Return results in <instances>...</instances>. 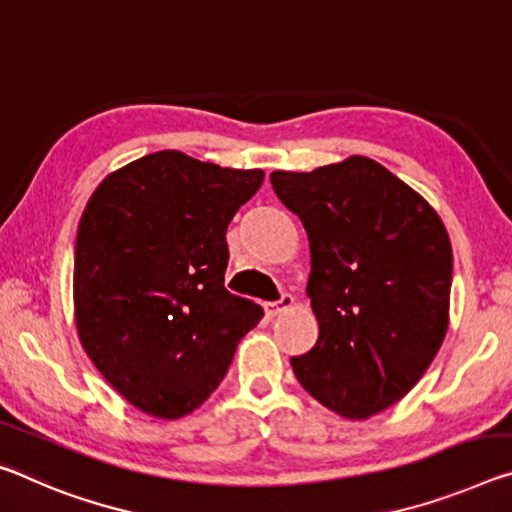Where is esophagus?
<instances>
[{"instance_id":"esophagus-1","label":"esophagus","mask_w":512,"mask_h":512,"mask_svg":"<svg viewBox=\"0 0 512 512\" xmlns=\"http://www.w3.org/2000/svg\"><path fill=\"white\" fill-rule=\"evenodd\" d=\"M291 305H294V298H291L289 294H282L280 300H273V303H264V312H266V316H278L285 310H289Z\"/></svg>"}]
</instances>
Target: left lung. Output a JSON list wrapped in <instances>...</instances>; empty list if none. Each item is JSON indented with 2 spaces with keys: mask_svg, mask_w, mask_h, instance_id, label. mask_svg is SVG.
I'll return each mask as SVG.
<instances>
[{
  "mask_svg": "<svg viewBox=\"0 0 512 512\" xmlns=\"http://www.w3.org/2000/svg\"><path fill=\"white\" fill-rule=\"evenodd\" d=\"M275 196L303 223L319 321L298 383L346 419H367L419 383L449 328L453 253L442 218L369 157L312 173H271Z\"/></svg>",
  "mask_w": 512,
  "mask_h": 512,
  "instance_id": "left-lung-1",
  "label": "left lung"
}]
</instances>
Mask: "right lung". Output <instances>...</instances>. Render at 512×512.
I'll return each mask as SVG.
<instances>
[{
    "instance_id": "obj_1",
    "label": "right lung",
    "mask_w": 512,
    "mask_h": 512,
    "mask_svg": "<svg viewBox=\"0 0 512 512\" xmlns=\"http://www.w3.org/2000/svg\"><path fill=\"white\" fill-rule=\"evenodd\" d=\"M264 170L177 150L145 154L93 191L75 241L79 342L120 396L180 419L221 385L264 312L225 289V232Z\"/></svg>"
}]
</instances>
